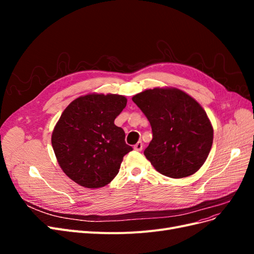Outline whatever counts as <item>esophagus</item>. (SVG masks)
I'll return each instance as SVG.
<instances>
[{
    "label": "esophagus",
    "instance_id": "34e87169",
    "mask_svg": "<svg viewBox=\"0 0 254 254\" xmlns=\"http://www.w3.org/2000/svg\"><path fill=\"white\" fill-rule=\"evenodd\" d=\"M133 148H134V150H136V151H141V150L143 149V143H142V142H137V143L133 146Z\"/></svg>",
    "mask_w": 254,
    "mask_h": 254
}]
</instances>
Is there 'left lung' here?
I'll list each match as a JSON object with an SVG mask.
<instances>
[{
	"label": "left lung",
	"instance_id": "8db88e82",
	"mask_svg": "<svg viewBox=\"0 0 254 254\" xmlns=\"http://www.w3.org/2000/svg\"><path fill=\"white\" fill-rule=\"evenodd\" d=\"M150 123L152 140L144 155L171 178L195 174L209 156L213 127L193 97L176 88L145 90L132 97Z\"/></svg>",
	"mask_w": 254,
	"mask_h": 254
}]
</instances>
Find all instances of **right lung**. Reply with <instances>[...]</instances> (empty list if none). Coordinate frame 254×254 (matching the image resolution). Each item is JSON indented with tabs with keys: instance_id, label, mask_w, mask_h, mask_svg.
I'll use <instances>...</instances> for the list:
<instances>
[{
	"instance_id": "add662e5",
	"label": "right lung",
	"mask_w": 254,
	"mask_h": 254,
	"mask_svg": "<svg viewBox=\"0 0 254 254\" xmlns=\"http://www.w3.org/2000/svg\"><path fill=\"white\" fill-rule=\"evenodd\" d=\"M126 104L123 95L88 94L76 98L61 114L52 134L53 149L64 173L79 186H107L132 150L124 130L114 125Z\"/></svg>"
}]
</instances>
